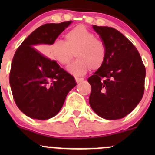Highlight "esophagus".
<instances>
[{"mask_svg":"<svg viewBox=\"0 0 155 155\" xmlns=\"http://www.w3.org/2000/svg\"><path fill=\"white\" fill-rule=\"evenodd\" d=\"M84 81V78H76V82L77 84H80Z\"/></svg>","mask_w":155,"mask_h":155,"instance_id":"esophagus-1","label":"esophagus"}]
</instances>
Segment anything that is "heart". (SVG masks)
I'll use <instances>...</instances> for the list:
<instances>
[{"label": "heart", "instance_id": "1", "mask_svg": "<svg viewBox=\"0 0 155 155\" xmlns=\"http://www.w3.org/2000/svg\"><path fill=\"white\" fill-rule=\"evenodd\" d=\"M66 42L56 39L48 46V57L61 65H67L75 53L76 60L68 70L75 76L85 75L88 69L97 70L106 59V47L101 40L83 26L72 29L65 35Z\"/></svg>", "mask_w": 155, "mask_h": 155}]
</instances>
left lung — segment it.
Returning a JSON list of instances; mask_svg holds the SVG:
<instances>
[{
  "label": "left lung",
  "instance_id": "1",
  "mask_svg": "<svg viewBox=\"0 0 155 155\" xmlns=\"http://www.w3.org/2000/svg\"><path fill=\"white\" fill-rule=\"evenodd\" d=\"M106 47L104 64L87 79L89 104L101 118L116 120L132 112L144 94L146 72L138 50L116 29L93 25Z\"/></svg>",
  "mask_w": 155,
  "mask_h": 155
}]
</instances>
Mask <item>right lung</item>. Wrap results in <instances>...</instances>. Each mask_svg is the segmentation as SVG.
I'll list each match as a JSON object with an SVG mask.
<instances>
[{
  "label": "right lung",
  "mask_w": 155,
  "mask_h": 155,
  "mask_svg": "<svg viewBox=\"0 0 155 155\" xmlns=\"http://www.w3.org/2000/svg\"><path fill=\"white\" fill-rule=\"evenodd\" d=\"M71 23L40 26L14 54L10 73L11 90L17 107L30 118L46 120L54 117L63 107L69 91L76 85L73 76L34 48L51 45Z\"/></svg>",
  "instance_id": "obj_1"
}]
</instances>
